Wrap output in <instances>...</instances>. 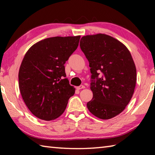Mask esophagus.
Masks as SVG:
<instances>
[{"label": "esophagus", "mask_w": 155, "mask_h": 155, "mask_svg": "<svg viewBox=\"0 0 155 155\" xmlns=\"http://www.w3.org/2000/svg\"><path fill=\"white\" fill-rule=\"evenodd\" d=\"M84 88H85V86L81 85L80 86H78V87H77V90H81V89H84Z\"/></svg>", "instance_id": "34e87169"}]
</instances>
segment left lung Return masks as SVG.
Listing matches in <instances>:
<instances>
[{
    "label": "left lung",
    "mask_w": 155,
    "mask_h": 155,
    "mask_svg": "<svg viewBox=\"0 0 155 155\" xmlns=\"http://www.w3.org/2000/svg\"><path fill=\"white\" fill-rule=\"evenodd\" d=\"M80 47L91 74L93 98L87 109L100 119H111L124 111L134 93L137 73L132 56L124 44L105 34L83 36Z\"/></svg>",
    "instance_id": "1"
}]
</instances>
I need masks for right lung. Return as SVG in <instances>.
<instances>
[{
    "mask_svg": "<svg viewBox=\"0 0 155 155\" xmlns=\"http://www.w3.org/2000/svg\"><path fill=\"white\" fill-rule=\"evenodd\" d=\"M80 38L44 39L25 54L18 74L19 88L26 105L38 118L50 121L59 117L74 95L64 64L77 48Z\"/></svg>",
    "mask_w": 155,
    "mask_h": 155,
    "instance_id": "add662e5",
    "label": "right lung"
}]
</instances>
